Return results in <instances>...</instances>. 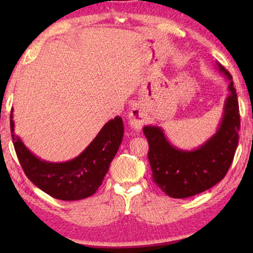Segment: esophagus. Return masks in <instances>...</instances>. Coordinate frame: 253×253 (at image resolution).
<instances>
[{
	"mask_svg": "<svg viewBox=\"0 0 253 253\" xmlns=\"http://www.w3.org/2000/svg\"><path fill=\"white\" fill-rule=\"evenodd\" d=\"M128 122H129V125L134 128L136 130L142 129L143 125L146 122V115H145L142 108L138 106H135L134 108L130 110L129 116H128Z\"/></svg>",
	"mask_w": 253,
	"mask_h": 253,
	"instance_id": "obj_1",
	"label": "esophagus"
}]
</instances>
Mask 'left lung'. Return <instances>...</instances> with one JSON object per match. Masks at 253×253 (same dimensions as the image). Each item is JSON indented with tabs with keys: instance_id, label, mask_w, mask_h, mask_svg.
<instances>
[{
	"instance_id": "1",
	"label": "left lung",
	"mask_w": 253,
	"mask_h": 253,
	"mask_svg": "<svg viewBox=\"0 0 253 253\" xmlns=\"http://www.w3.org/2000/svg\"><path fill=\"white\" fill-rule=\"evenodd\" d=\"M219 70L230 80V95L217 131L195 151L175 148L161 127L145 126L148 161L156 185L174 199H185L209 190L223 178L232 164L239 142V102L232 76L220 63Z\"/></svg>"
}]
</instances>
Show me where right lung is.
<instances>
[{
  "mask_svg": "<svg viewBox=\"0 0 253 253\" xmlns=\"http://www.w3.org/2000/svg\"><path fill=\"white\" fill-rule=\"evenodd\" d=\"M12 111V142L25 175L34 185L62 201H77L96 193L123 140L124 124L121 117L116 116L107 123L79 156L68 162L51 163L33 155L14 134Z\"/></svg>",
  "mask_w": 253,
  "mask_h": 253,
  "instance_id": "add662e5",
  "label": "right lung"
}]
</instances>
